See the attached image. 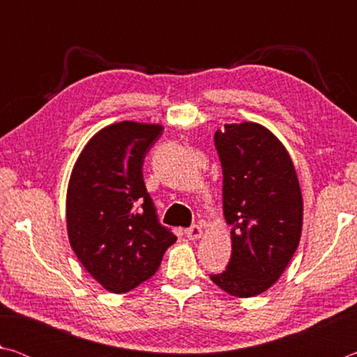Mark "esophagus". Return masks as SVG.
I'll return each instance as SVG.
<instances>
[{"label": "esophagus", "mask_w": 357, "mask_h": 357, "mask_svg": "<svg viewBox=\"0 0 357 357\" xmlns=\"http://www.w3.org/2000/svg\"><path fill=\"white\" fill-rule=\"evenodd\" d=\"M185 234L189 239L197 241L203 236V228H202V225H192L190 228L185 229Z\"/></svg>", "instance_id": "obj_1"}]
</instances>
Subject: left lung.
<instances>
[{"label":"left lung","mask_w":357,"mask_h":357,"mask_svg":"<svg viewBox=\"0 0 357 357\" xmlns=\"http://www.w3.org/2000/svg\"><path fill=\"white\" fill-rule=\"evenodd\" d=\"M214 135L223 172V215L231 225L227 271L211 275L236 298H252L280 279L299 245L304 203L291 157L258 123L225 124Z\"/></svg>","instance_id":"left-lung-1"}]
</instances>
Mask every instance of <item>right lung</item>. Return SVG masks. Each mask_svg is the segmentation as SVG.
<instances>
[{
    "instance_id": "1",
    "label": "right lung",
    "mask_w": 357,
    "mask_h": 357,
    "mask_svg": "<svg viewBox=\"0 0 357 357\" xmlns=\"http://www.w3.org/2000/svg\"><path fill=\"white\" fill-rule=\"evenodd\" d=\"M160 124L121 121L89 138L72 168L66 223L83 268L112 293L151 279L176 236L162 227L143 181Z\"/></svg>"
}]
</instances>
